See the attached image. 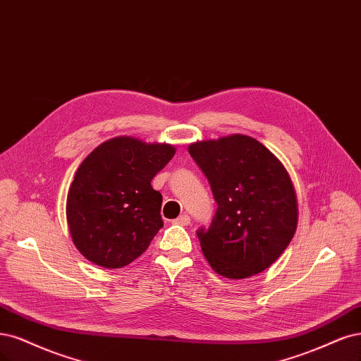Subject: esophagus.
<instances>
[{"instance_id": "1", "label": "esophagus", "mask_w": 361, "mask_h": 361, "mask_svg": "<svg viewBox=\"0 0 361 361\" xmlns=\"http://www.w3.org/2000/svg\"><path fill=\"white\" fill-rule=\"evenodd\" d=\"M191 221V218L186 215V214H182L180 216H178L176 219H173V224H178V226H188Z\"/></svg>"}]
</instances>
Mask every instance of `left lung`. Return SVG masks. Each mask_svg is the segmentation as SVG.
Masks as SVG:
<instances>
[{"label":"left lung","mask_w":361,"mask_h":361,"mask_svg":"<svg viewBox=\"0 0 361 361\" xmlns=\"http://www.w3.org/2000/svg\"><path fill=\"white\" fill-rule=\"evenodd\" d=\"M218 204L197 238L218 275L245 279L271 266L287 250L299 221V204L287 169L250 135L231 134L188 146Z\"/></svg>","instance_id":"8db88e82"}]
</instances>
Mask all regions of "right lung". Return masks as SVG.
<instances>
[{"label":"right lung","instance_id":"right-lung-1","mask_svg":"<svg viewBox=\"0 0 361 361\" xmlns=\"http://www.w3.org/2000/svg\"><path fill=\"white\" fill-rule=\"evenodd\" d=\"M176 149L130 135L110 139L83 159L67 194L73 243L91 263L106 269L130 264L163 227V195L151 180Z\"/></svg>","mask_w":361,"mask_h":361}]
</instances>
